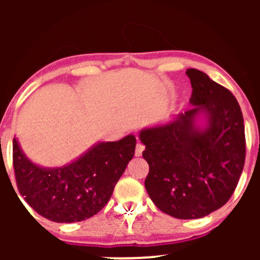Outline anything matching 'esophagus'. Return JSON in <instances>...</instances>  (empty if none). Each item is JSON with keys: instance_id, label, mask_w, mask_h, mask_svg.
<instances>
[{"instance_id": "1", "label": "esophagus", "mask_w": 260, "mask_h": 260, "mask_svg": "<svg viewBox=\"0 0 260 260\" xmlns=\"http://www.w3.org/2000/svg\"><path fill=\"white\" fill-rule=\"evenodd\" d=\"M145 147L142 144V143H137L136 145V156H142V153L144 151Z\"/></svg>"}]
</instances>
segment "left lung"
I'll return each mask as SVG.
<instances>
[{
	"label": "left lung",
	"mask_w": 260,
	"mask_h": 260,
	"mask_svg": "<svg viewBox=\"0 0 260 260\" xmlns=\"http://www.w3.org/2000/svg\"><path fill=\"white\" fill-rule=\"evenodd\" d=\"M186 73L193 89L190 109L139 132L149 197L162 213L184 220L228 203L246 157L243 116L232 92L202 71Z\"/></svg>",
	"instance_id": "1"
}]
</instances>
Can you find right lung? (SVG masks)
<instances>
[{
  "mask_svg": "<svg viewBox=\"0 0 260 260\" xmlns=\"http://www.w3.org/2000/svg\"><path fill=\"white\" fill-rule=\"evenodd\" d=\"M136 143L133 134L117 142H98L63 166L45 168L26 156L14 137L18 190L37 213L51 221H83L107 204L132 160Z\"/></svg>",
  "mask_w": 260,
  "mask_h": 260,
  "instance_id": "obj_1",
  "label": "right lung"
}]
</instances>
